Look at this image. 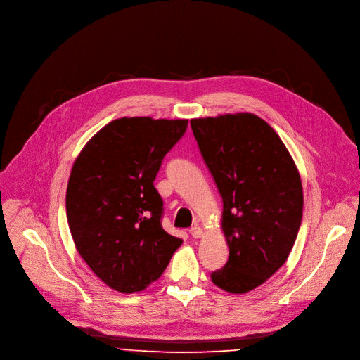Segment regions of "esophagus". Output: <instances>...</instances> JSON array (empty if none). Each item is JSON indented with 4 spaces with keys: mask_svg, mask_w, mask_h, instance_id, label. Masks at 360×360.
<instances>
[{
    "mask_svg": "<svg viewBox=\"0 0 360 360\" xmlns=\"http://www.w3.org/2000/svg\"><path fill=\"white\" fill-rule=\"evenodd\" d=\"M189 233H191V236H192L193 238H201V237L204 236V230H202L201 226H198V225L192 226L191 230H189Z\"/></svg>",
    "mask_w": 360,
    "mask_h": 360,
    "instance_id": "1",
    "label": "esophagus"
}]
</instances>
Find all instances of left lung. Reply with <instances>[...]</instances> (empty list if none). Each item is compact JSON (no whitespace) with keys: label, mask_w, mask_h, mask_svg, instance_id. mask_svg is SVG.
I'll return each instance as SVG.
<instances>
[{"label":"left lung","mask_w":360,"mask_h":360,"mask_svg":"<svg viewBox=\"0 0 360 360\" xmlns=\"http://www.w3.org/2000/svg\"><path fill=\"white\" fill-rule=\"evenodd\" d=\"M202 158L222 197L221 230L230 255L211 280L244 294L288 258L303 217L299 169L276 130L254 113L191 119Z\"/></svg>","instance_id":"8db88e82"}]
</instances>
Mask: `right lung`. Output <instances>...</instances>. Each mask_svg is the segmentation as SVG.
<instances>
[{"label":"right lung","instance_id":"right-lung-1","mask_svg":"<svg viewBox=\"0 0 360 360\" xmlns=\"http://www.w3.org/2000/svg\"><path fill=\"white\" fill-rule=\"evenodd\" d=\"M186 126V119H115L73 163L66 211L76 250L119 292L156 281L182 244L160 225L163 202L153 181Z\"/></svg>","mask_w":360,"mask_h":360}]
</instances>
